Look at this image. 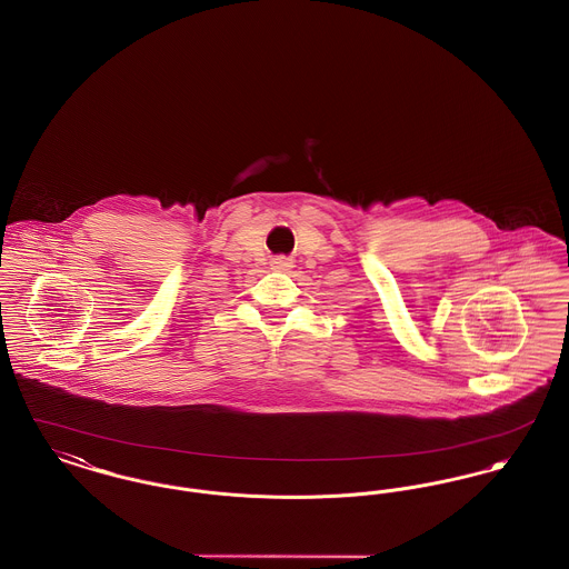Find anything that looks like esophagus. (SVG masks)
<instances>
[{"instance_id": "1", "label": "esophagus", "mask_w": 569, "mask_h": 569, "mask_svg": "<svg viewBox=\"0 0 569 569\" xmlns=\"http://www.w3.org/2000/svg\"><path fill=\"white\" fill-rule=\"evenodd\" d=\"M272 267L277 268V270H290V268H292V260L279 256V258L272 260Z\"/></svg>"}]
</instances>
